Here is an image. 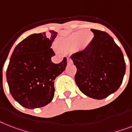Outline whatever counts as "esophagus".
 <instances>
[{
    "instance_id": "esophagus-1",
    "label": "esophagus",
    "mask_w": 132,
    "mask_h": 132,
    "mask_svg": "<svg viewBox=\"0 0 132 132\" xmlns=\"http://www.w3.org/2000/svg\"><path fill=\"white\" fill-rule=\"evenodd\" d=\"M73 63V61L70 58H67V63L71 64Z\"/></svg>"
}]
</instances>
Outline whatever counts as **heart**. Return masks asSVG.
I'll use <instances>...</instances> for the list:
<instances>
[{
  "label": "heart",
  "instance_id": "1",
  "mask_svg": "<svg viewBox=\"0 0 132 132\" xmlns=\"http://www.w3.org/2000/svg\"><path fill=\"white\" fill-rule=\"evenodd\" d=\"M93 37V34L90 31H76L69 35L67 38L60 40L58 44L60 48L64 51H69L76 47L79 43L81 47L85 48L92 41Z\"/></svg>",
  "mask_w": 132,
  "mask_h": 132
}]
</instances>
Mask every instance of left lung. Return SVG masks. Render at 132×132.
<instances>
[{"label":"left lung","instance_id":"left-lung-1","mask_svg":"<svg viewBox=\"0 0 132 132\" xmlns=\"http://www.w3.org/2000/svg\"><path fill=\"white\" fill-rule=\"evenodd\" d=\"M94 37L84 51L71 58L77 67L75 81L88 97L101 100L117 91L126 73L122 51L105 31L91 29Z\"/></svg>","mask_w":132,"mask_h":132}]
</instances>
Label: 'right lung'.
Wrapping results in <instances>:
<instances>
[{"label":"right lung","mask_w":132,"mask_h":132,"mask_svg":"<svg viewBox=\"0 0 132 132\" xmlns=\"http://www.w3.org/2000/svg\"><path fill=\"white\" fill-rule=\"evenodd\" d=\"M53 30L29 35L16 46L6 70L10 92L17 103L29 109L47 105L53 99L54 79L63 72L67 59L53 63L51 48L57 35Z\"/></svg>","instance_id":"right-lung-1"}]
</instances>
